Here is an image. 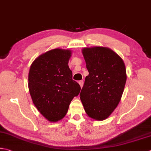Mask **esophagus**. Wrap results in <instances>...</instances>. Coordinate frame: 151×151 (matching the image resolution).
<instances>
[{"label": "esophagus", "instance_id": "1", "mask_svg": "<svg viewBox=\"0 0 151 151\" xmlns=\"http://www.w3.org/2000/svg\"><path fill=\"white\" fill-rule=\"evenodd\" d=\"M78 83H79L80 86H81V88H82V86H83L84 81H80L78 82Z\"/></svg>", "mask_w": 151, "mask_h": 151}]
</instances>
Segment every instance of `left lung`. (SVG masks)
Returning a JSON list of instances; mask_svg holds the SVG:
<instances>
[{"instance_id":"obj_1","label":"left lung","mask_w":151,"mask_h":151,"mask_svg":"<svg viewBox=\"0 0 151 151\" xmlns=\"http://www.w3.org/2000/svg\"><path fill=\"white\" fill-rule=\"evenodd\" d=\"M89 75L86 76L80 98L90 117L103 120L120 101L126 82L125 65L120 56L104 47L82 50Z\"/></svg>"}]
</instances>
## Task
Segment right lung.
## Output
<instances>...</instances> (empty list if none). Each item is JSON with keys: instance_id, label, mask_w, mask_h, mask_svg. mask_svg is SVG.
I'll use <instances>...</instances> for the list:
<instances>
[{"instance_id": "right-lung-1", "label": "right lung", "mask_w": 151, "mask_h": 151, "mask_svg": "<svg viewBox=\"0 0 151 151\" xmlns=\"http://www.w3.org/2000/svg\"><path fill=\"white\" fill-rule=\"evenodd\" d=\"M70 50L54 49L40 55L29 73V89L34 105L50 122L65 116L70 101L81 86L73 80L68 66Z\"/></svg>"}]
</instances>
